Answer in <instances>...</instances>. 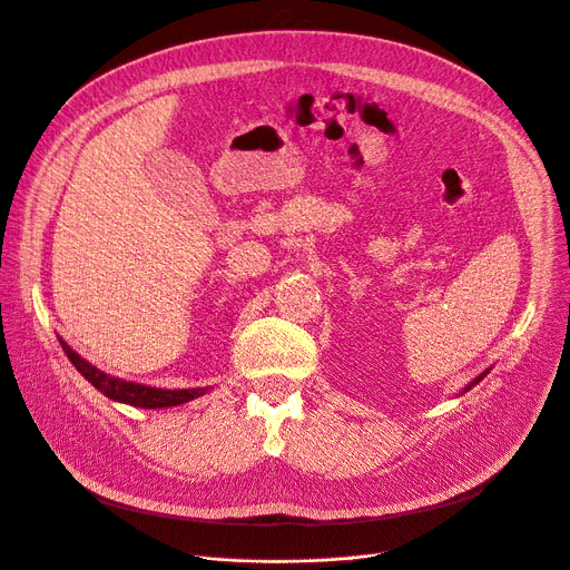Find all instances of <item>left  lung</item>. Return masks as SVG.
Returning a JSON list of instances; mask_svg holds the SVG:
<instances>
[{
	"label": "left lung",
	"instance_id": "obj_1",
	"mask_svg": "<svg viewBox=\"0 0 570 570\" xmlns=\"http://www.w3.org/2000/svg\"><path fill=\"white\" fill-rule=\"evenodd\" d=\"M489 373H491V368H489V371H484V373H482V375H480V377H475V380H473V382H471V384H469V386H465V389H463V391H461V393H465V391H471V389H473V386H475V384H480V382H482V380H484V377H487V375H489Z\"/></svg>",
	"mask_w": 570,
	"mask_h": 570
}]
</instances>
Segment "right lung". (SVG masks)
Returning <instances> with one entry per match:
<instances>
[{"mask_svg":"<svg viewBox=\"0 0 570 570\" xmlns=\"http://www.w3.org/2000/svg\"><path fill=\"white\" fill-rule=\"evenodd\" d=\"M63 352L68 354V358L72 361V366L99 391L105 393L107 397L116 400V402H125L131 406H142V409H166V406H177L184 402H190L199 395H204L209 389H154V386H145V384H136V382H127L114 375H107L105 371L95 368L92 364H88L86 358H81L63 338H59Z\"/></svg>","mask_w":570,"mask_h":570,"instance_id":"right-lung-1","label":"right lung"}]
</instances>
